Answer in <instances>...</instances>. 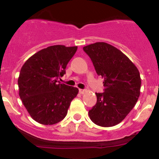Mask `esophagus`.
<instances>
[{"label":"esophagus","mask_w":159,"mask_h":159,"mask_svg":"<svg viewBox=\"0 0 159 159\" xmlns=\"http://www.w3.org/2000/svg\"><path fill=\"white\" fill-rule=\"evenodd\" d=\"M85 92H86V90L85 89H79V93L81 94H84Z\"/></svg>","instance_id":"obj_1"}]
</instances>
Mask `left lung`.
Wrapping results in <instances>:
<instances>
[{
    "instance_id": "obj_1",
    "label": "left lung",
    "mask_w": 159,
    "mask_h": 159,
    "mask_svg": "<svg viewBox=\"0 0 159 159\" xmlns=\"http://www.w3.org/2000/svg\"><path fill=\"white\" fill-rule=\"evenodd\" d=\"M97 74L103 78L104 92L96 93L97 103L89 110L98 126L110 127L123 121L140 95L141 78L136 66L120 50L99 42L84 46Z\"/></svg>"
}]
</instances>
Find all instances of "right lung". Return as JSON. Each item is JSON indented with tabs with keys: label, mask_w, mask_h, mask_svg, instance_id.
Listing matches in <instances>:
<instances>
[{
	"label": "right lung",
	"mask_w": 159,
	"mask_h": 159,
	"mask_svg": "<svg viewBox=\"0 0 159 159\" xmlns=\"http://www.w3.org/2000/svg\"><path fill=\"white\" fill-rule=\"evenodd\" d=\"M78 47L56 45L28 58L18 78L19 95L29 114L40 124L53 125L66 117L78 89L61 84L68 61Z\"/></svg>",
	"instance_id": "1"
}]
</instances>
